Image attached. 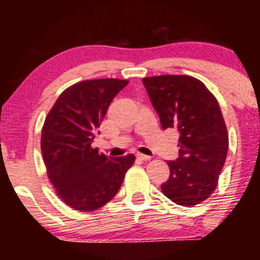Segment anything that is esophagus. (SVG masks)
Returning <instances> with one entry per match:
<instances>
[{"label": "esophagus", "mask_w": 260, "mask_h": 260, "mask_svg": "<svg viewBox=\"0 0 260 260\" xmlns=\"http://www.w3.org/2000/svg\"><path fill=\"white\" fill-rule=\"evenodd\" d=\"M137 156H138V159H140L142 161H149L151 159L150 156H148V155H144V154H137Z\"/></svg>", "instance_id": "1"}]
</instances>
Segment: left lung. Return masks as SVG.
I'll return each mask as SVG.
<instances>
[{
	"mask_svg": "<svg viewBox=\"0 0 260 260\" xmlns=\"http://www.w3.org/2000/svg\"><path fill=\"white\" fill-rule=\"evenodd\" d=\"M164 129L180 133L178 157L168 161L170 177L162 193L183 207L209 198L225 164L229 136L220 106L201 80L189 76L143 78Z\"/></svg>",
	"mask_w": 260,
	"mask_h": 260,
	"instance_id": "obj_1",
	"label": "left lung"
}]
</instances>
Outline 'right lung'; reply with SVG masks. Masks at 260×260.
<instances>
[{"label": "right lung", "instance_id": "add662e5", "mask_svg": "<svg viewBox=\"0 0 260 260\" xmlns=\"http://www.w3.org/2000/svg\"><path fill=\"white\" fill-rule=\"evenodd\" d=\"M127 84L113 78L77 83L59 95L45 120L41 153L47 176L76 210L91 211L111 201L136 160L133 154L110 157L91 147L110 104Z\"/></svg>", "mask_w": 260, "mask_h": 260}]
</instances>
